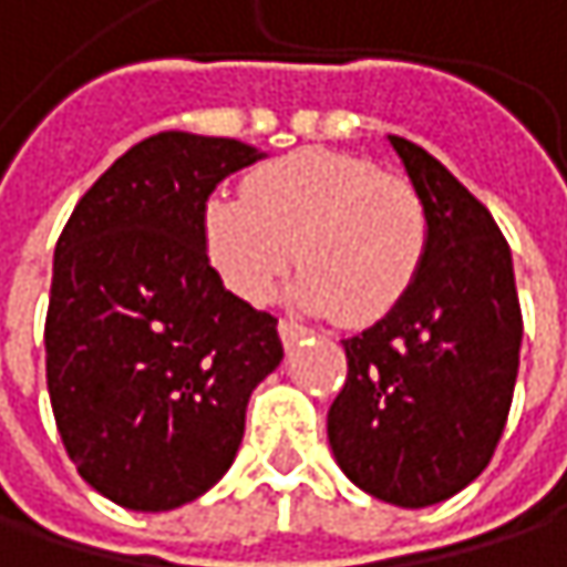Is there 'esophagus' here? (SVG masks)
<instances>
[{
	"label": "esophagus",
	"mask_w": 567,
	"mask_h": 567,
	"mask_svg": "<svg viewBox=\"0 0 567 567\" xmlns=\"http://www.w3.org/2000/svg\"><path fill=\"white\" fill-rule=\"evenodd\" d=\"M308 334V328L305 324H298V321H291V318H282L279 321V338H282V344L285 348H291L298 338H305Z\"/></svg>",
	"instance_id": "obj_1"
}]
</instances>
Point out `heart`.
<instances>
[{"label": "heart", "mask_w": 567, "mask_h": 567, "mask_svg": "<svg viewBox=\"0 0 567 567\" xmlns=\"http://www.w3.org/2000/svg\"><path fill=\"white\" fill-rule=\"evenodd\" d=\"M199 239L209 269L236 298L266 305L295 259L301 276L291 295L301 308L368 328L410 295L430 219L403 176L354 154L305 147L256 167L243 196L209 193Z\"/></svg>", "instance_id": "b5f03b06"}]
</instances>
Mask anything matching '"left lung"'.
Returning a JSON list of instances; mask_svg holds the SVG:
<instances>
[{"label": "left lung", "mask_w": 567, "mask_h": 567, "mask_svg": "<svg viewBox=\"0 0 567 567\" xmlns=\"http://www.w3.org/2000/svg\"><path fill=\"white\" fill-rule=\"evenodd\" d=\"M388 141L426 206L430 243L410 295L341 341L348 381L328 410V443L358 489L423 509L466 489L499 446L522 308L489 209L423 147Z\"/></svg>", "instance_id": "1"}]
</instances>
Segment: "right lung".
<instances>
[{"instance_id": "right-lung-1", "label": "right lung", "mask_w": 567, "mask_h": 567, "mask_svg": "<svg viewBox=\"0 0 567 567\" xmlns=\"http://www.w3.org/2000/svg\"><path fill=\"white\" fill-rule=\"evenodd\" d=\"M262 161L243 141L164 131L78 199L55 246L45 374L81 480L134 512L199 499L233 466L246 403L282 361L279 318L209 269L199 209Z\"/></svg>"}]
</instances>
